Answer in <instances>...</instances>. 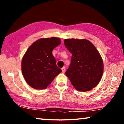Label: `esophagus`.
<instances>
[{"label":"esophagus","mask_w":124,"mask_h":124,"mask_svg":"<svg viewBox=\"0 0 124 124\" xmlns=\"http://www.w3.org/2000/svg\"><path fill=\"white\" fill-rule=\"evenodd\" d=\"M65 70H66V68L65 67H63L62 68V73H64L65 72Z\"/></svg>","instance_id":"obj_1"}]
</instances>
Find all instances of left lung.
I'll use <instances>...</instances> for the list:
<instances>
[{"instance_id": "left-lung-1", "label": "left lung", "mask_w": 124, "mask_h": 124, "mask_svg": "<svg viewBox=\"0 0 124 124\" xmlns=\"http://www.w3.org/2000/svg\"><path fill=\"white\" fill-rule=\"evenodd\" d=\"M65 46L72 54L66 75L78 91H88L101 80L103 63L99 52L86 39H64Z\"/></svg>"}]
</instances>
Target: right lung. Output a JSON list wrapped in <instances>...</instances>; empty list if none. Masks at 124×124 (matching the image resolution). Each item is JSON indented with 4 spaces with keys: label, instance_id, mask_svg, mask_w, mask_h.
<instances>
[{
    "label": "right lung",
    "instance_id": "obj_1",
    "mask_svg": "<svg viewBox=\"0 0 124 124\" xmlns=\"http://www.w3.org/2000/svg\"><path fill=\"white\" fill-rule=\"evenodd\" d=\"M61 44L60 38H41L33 43L22 60V72L26 82L35 89H44L62 70L56 65L52 54Z\"/></svg>",
    "mask_w": 124,
    "mask_h": 124
}]
</instances>
